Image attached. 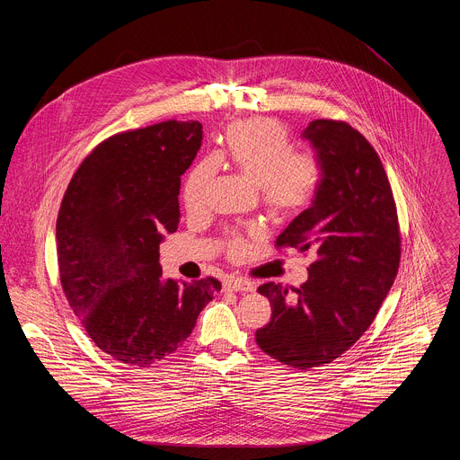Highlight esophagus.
Returning a JSON list of instances; mask_svg holds the SVG:
<instances>
[{"label":"esophagus","mask_w":460,"mask_h":460,"mask_svg":"<svg viewBox=\"0 0 460 460\" xmlns=\"http://www.w3.org/2000/svg\"><path fill=\"white\" fill-rule=\"evenodd\" d=\"M226 288L231 291H238V293H251L254 291V284L247 279H229L226 282Z\"/></svg>","instance_id":"1"}]
</instances>
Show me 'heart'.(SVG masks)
Masks as SVG:
<instances>
[{"instance_id":"obj_1","label":"heart","mask_w":460,"mask_h":460,"mask_svg":"<svg viewBox=\"0 0 460 460\" xmlns=\"http://www.w3.org/2000/svg\"><path fill=\"white\" fill-rule=\"evenodd\" d=\"M217 158L260 187L266 209L279 218L305 209L320 185L322 165L313 153H293L288 128L273 118H251L233 123L224 135ZM217 172V162L204 158L185 176L181 199L189 211H199ZM226 247L233 258L247 252L243 234L231 233Z\"/></svg>"}]
</instances>
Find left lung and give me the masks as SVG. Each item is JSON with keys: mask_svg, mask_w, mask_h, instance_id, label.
Wrapping results in <instances>:
<instances>
[{"mask_svg": "<svg viewBox=\"0 0 460 460\" xmlns=\"http://www.w3.org/2000/svg\"><path fill=\"white\" fill-rule=\"evenodd\" d=\"M311 142L322 178L311 206L277 238V247L311 251L314 261L300 288L268 282L271 320L256 344L291 367L330 364L375 320L401 261L397 206L371 144L346 121L314 119Z\"/></svg>", "mask_w": 460, "mask_h": 460, "instance_id": "1", "label": "left lung"}]
</instances>
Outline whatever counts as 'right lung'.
Segmentation results:
<instances>
[{"label":"right lung","instance_id":"obj_1","mask_svg":"<svg viewBox=\"0 0 460 460\" xmlns=\"http://www.w3.org/2000/svg\"><path fill=\"white\" fill-rule=\"evenodd\" d=\"M202 146L200 121H162L103 140L82 162L56 222L59 280L93 342L151 366L176 351L222 289L162 277L160 242L180 222V176Z\"/></svg>","mask_w":460,"mask_h":460}]
</instances>
